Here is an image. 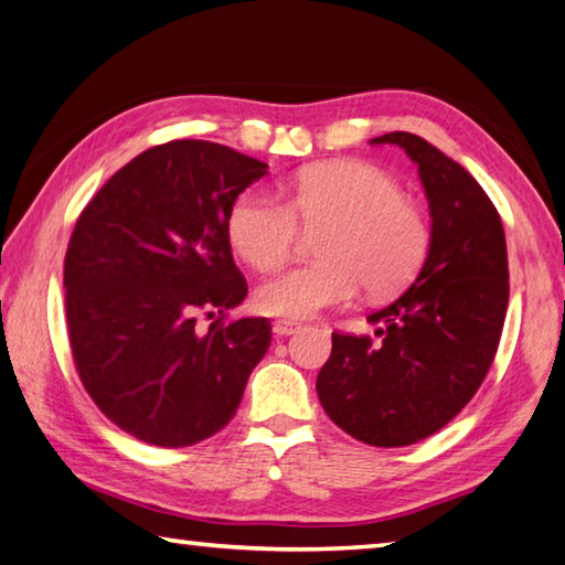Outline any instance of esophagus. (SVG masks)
Returning a JSON list of instances; mask_svg holds the SVG:
<instances>
[{"instance_id":"1","label":"esophagus","mask_w":565,"mask_h":565,"mask_svg":"<svg viewBox=\"0 0 565 565\" xmlns=\"http://www.w3.org/2000/svg\"><path fill=\"white\" fill-rule=\"evenodd\" d=\"M301 328V323H296V321H276L274 323V333L279 335V338H284V335H294L296 331H299Z\"/></svg>"}]
</instances>
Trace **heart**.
Instances as JSON below:
<instances>
[{
    "label": "heart",
    "instance_id": "heart-1",
    "mask_svg": "<svg viewBox=\"0 0 565 565\" xmlns=\"http://www.w3.org/2000/svg\"><path fill=\"white\" fill-rule=\"evenodd\" d=\"M306 227L331 224L318 256L256 289V306L284 321H303L323 309L351 303L361 286L375 296L395 294L423 266L429 224L423 210L403 198L395 178L361 160H335L303 170L291 204L266 192H244L230 212L232 247L254 269L281 266Z\"/></svg>",
    "mask_w": 565,
    "mask_h": 565
}]
</instances>
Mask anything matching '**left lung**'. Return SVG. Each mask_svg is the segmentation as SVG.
<instances>
[{
    "instance_id": "left-lung-1",
    "label": "left lung",
    "mask_w": 565,
    "mask_h": 565,
    "mask_svg": "<svg viewBox=\"0 0 565 565\" xmlns=\"http://www.w3.org/2000/svg\"><path fill=\"white\" fill-rule=\"evenodd\" d=\"M415 162L429 204V249L405 294L367 316V335L333 333L316 393L326 415L373 447L435 435L477 393L494 361L509 303L507 237L469 172L413 132H385Z\"/></svg>"
}]
</instances>
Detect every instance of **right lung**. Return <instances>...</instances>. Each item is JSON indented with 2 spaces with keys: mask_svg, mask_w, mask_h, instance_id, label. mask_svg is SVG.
I'll return each mask as SVG.
<instances>
[{
  "mask_svg": "<svg viewBox=\"0 0 565 565\" xmlns=\"http://www.w3.org/2000/svg\"><path fill=\"white\" fill-rule=\"evenodd\" d=\"M266 168L220 142L170 140L122 166L71 234L76 371L100 413L142 443L190 447L220 433L271 343L266 318L194 326L198 311L247 296L227 222Z\"/></svg>",
  "mask_w": 565,
  "mask_h": 565,
  "instance_id": "1",
  "label": "right lung"
}]
</instances>
